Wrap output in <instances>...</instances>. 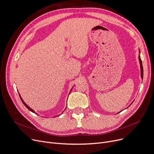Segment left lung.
<instances>
[{
  "mask_svg": "<svg viewBox=\"0 0 154 154\" xmlns=\"http://www.w3.org/2000/svg\"><path fill=\"white\" fill-rule=\"evenodd\" d=\"M139 54L140 53V49L139 48ZM139 63H140V76H141V78L142 79H143V66H142V60H141V59H140V54L139 55Z\"/></svg>",
  "mask_w": 154,
  "mask_h": 154,
  "instance_id": "1",
  "label": "left lung"
}]
</instances>
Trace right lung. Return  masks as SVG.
<instances>
[{"mask_svg":"<svg viewBox=\"0 0 154 154\" xmlns=\"http://www.w3.org/2000/svg\"><path fill=\"white\" fill-rule=\"evenodd\" d=\"M72 88H71V90H70V91L69 94H70V92L72 91ZM19 96H20V99H21V100H22V103H23V105H24V106H26V107H27V109H29V110H30L31 112H33V113H35V111H34V110H32V109L31 108H30V107H29V106H27V104H26V103L25 102H23V99H22V97H21V96H20V94H19Z\"/></svg>","mask_w":154,"mask_h":154,"instance_id":"1","label":"right lung"}]
</instances>
